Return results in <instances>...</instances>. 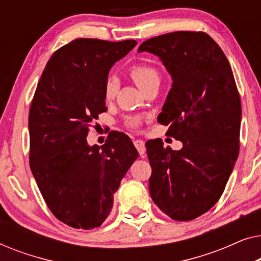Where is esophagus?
Returning <instances> with one entry per match:
<instances>
[{"label": "esophagus", "instance_id": "esophagus-1", "mask_svg": "<svg viewBox=\"0 0 261 261\" xmlns=\"http://www.w3.org/2000/svg\"><path fill=\"white\" fill-rule=\"evenodd\" d=\"M134 146L137 147L138 152L140 153V155H144L146 152V147H145V142L142 140H134Z\"/></svg>", "mask_w": 261, "mask_h": 261}]
</instances>
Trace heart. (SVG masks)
Returning a JSON list of instances; mask_svg holds the SVG:
<instances>
[{"mask_svg":"<svg viewBox=\"0 0 261 261\" xmlns=\"http://www.w3.org/2000/svg\"><path fill=\"white\" fill-rule=\"evenodd\" d=\"M128 73L132 80H133L139 88L142 91H145L146 89H148L152 85L159 84L160 82V74L158 69L154 65L147 63H137L134 65H132L128 70ZM117 89H119V84L115 78L109 77L105 83V89H103V95H105L106 101H112V99L116 96ZM141 122V117L133 115L126 117V123L127 127L129 128H137Z\"/></svg>","mask_w":261,"mask_h":261,"instance_id":"obj_1","label":"heart"}]
</instances>
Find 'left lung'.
Segmentation results:
<instances>
[{
    "label": "left lung",
    "mask_w": 261,
    "mask_h": 261,
    "mask_svg": "<svg viewBox=\"0 0 261 261\" xmlns=\"http://www.w3.org/2000/svg\"><path fill=\"white\" fill-rule=\"evenodd\" d=\"M158 56L172 88L158 122L183 142L179 151L146 142L149 194L164 214L190 221L223 194L240 149L241 101L226 55L204 32L178 31L148 39L139 52Z\"/></svg>",
    "instance_id": "1"
}]
</instances>
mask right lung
<instances>
[{
    "label": "right lung",
    "mask_w": 261,
    "mask_h": 261,
    "mask_svg": "<svg viewBox=\"0 0 261 261\" xmlns=\"http://www.w3.org/2000/svg\"><path fill=\"white\" fill-rule=\"evenodd\" d=\"M137 45L81 38L51 56L31 103L30 166L46 204L77 229L99 227L114 194L139 153L121 132L102 147L89 146L92 121L106 112L103 95L110 67Z\"/></svg>",
    "instance_id": "right-lung-1"
}]
</instances>
